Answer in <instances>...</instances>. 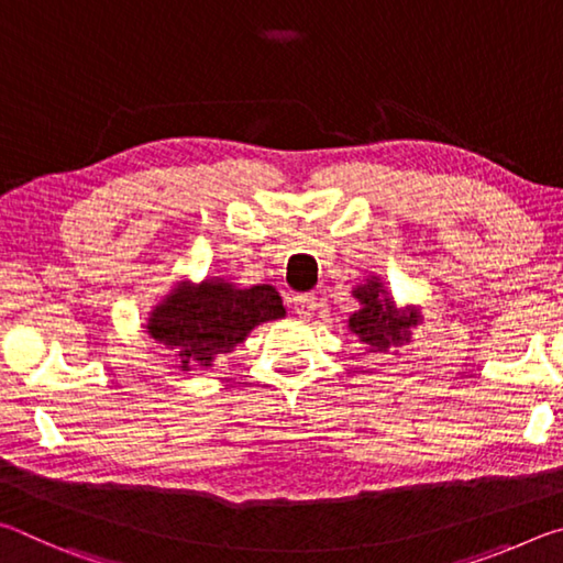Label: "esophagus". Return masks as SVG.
I'll use <instances>...</instances> for the list:
<instances>
[{
  "label": "esophagus",
  "instance_id": "obj_1",
  "mask_svg": "<svg viewBox=\"0 0 563 563\" xmlns=\"http://www.w3.org/2000/svg\"><path fill=\"white\" fill-rule=\"evenodd\" d=\"M292 305V312L298 318H310L312 310H316V295L312 292H298L290 298Z\"/></svg>",
  "mask_w": 563,
  "mask_h": 563
}]
</instances>
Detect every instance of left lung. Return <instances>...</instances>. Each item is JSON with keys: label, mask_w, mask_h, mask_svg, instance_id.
<instances>
[{"label": "left lung", "mask_w": 563, "mask_h": 563, "mask_svg": "<svg viewBox=\"0 0 563 563\" xmlns=\"http://www.w3.org/2000/svg\"><path fill=\"white\" fill-rule=\"evenodd\" d=\"M352 298L360 308L347 318V330L365 345L367 352L397 355L399 347L412 342V332L422 325L419 305H399L387 290L383 278L369 273L365 283L352 288Z\"/></svg>", "instance_id": "obj_1"}]
</instances>
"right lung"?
Wrapping results in <instances>:
<instances>
[{
    "label": "right lung",
    "mask_w": 563,
    "mask_h": 563,
    "mask_svg": "<svg viewBox=\"0 0 563 563\" xmlns=\"http://www.w3.org/2000/svg\"><path fill=\"white\" fill-rule=\"evenodd\" d=\"M285 318L283 298L273 285L243 288L233 280L208 275L194 283L180 278L151 308L146 332L174 355L180 373L216 365L263 322Z\"/></svg>",
    "instance_id": "right-lung-1"
}]
</instances>
